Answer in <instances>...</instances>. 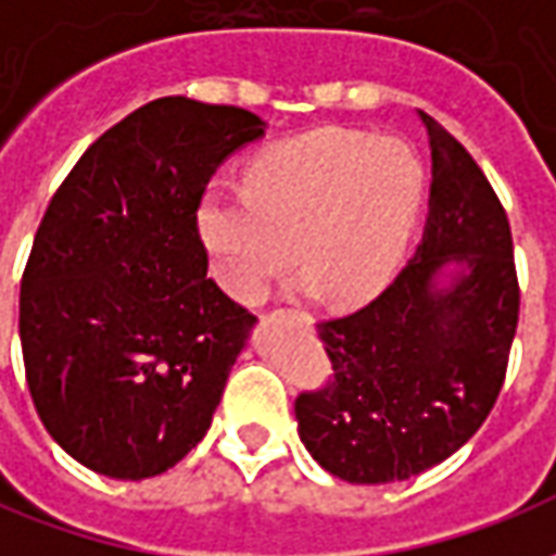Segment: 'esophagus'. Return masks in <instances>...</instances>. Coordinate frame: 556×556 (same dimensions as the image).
<instances>
[{"instance_id":"34e87169","label":"esophagus","mask_w":556,"mask_h":556,"mask_svg":"<svg viewBox=\"0 0 556 556\" xmlns=\"http://www.w3.org/2000/svg\"><path fill=\"white\" fill-rule=\"evenodd\" d=\"M294 315H298V318H301V321H306V325H309V321H313V318H309V315H306V313H294Z\"/></svg>"}]
</instances>
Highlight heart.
<instances>
[{"label":"heart","mask_w":556,"mask_h":556,"mask_svg":"<svg viewBox=\"0 0 556 556\" xmlns=\"http://www.w3.org/2000/svg\"><path fill=\"white\" fill-rule=\"evenodd\" d=\"M243 181L199 202V235L219 286L247 303L265 298L291 255L315 298L369 301L393 277L422 195L405 142L342 127L258 151Z\"/></svg>","instance_id":"b5f03b06"}]
</instances>
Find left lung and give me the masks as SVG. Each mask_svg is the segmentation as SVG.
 Masks as SVG:
<instances>
[{
	"label": "left lung",
	"mask_w": 556,
	"mask_h": 556,
	"mask_svg": "<svg viewBox=\"0 0 556 556\" xmlns=\"http://www.w3.org/2000/svg\"><path fill=\"white\" fill-rule=\"evenodd\" d=\"M429 217L399 277L363 309L318 321L333 378L294 399L327 473L381 485L441 465L501 396L518 327L513 231L477 160L431 115ZM446 264L459 267L440 286Z\"/></svg>",
	"instance_id": "8db88e82"
}]
</instances>
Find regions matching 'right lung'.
Returning <instances> with one entry per match:
<instances>
[{
    "label": "right lung",
    "mask_w": 556,
    "mask_h": 556,
    "mask_svg": "<svg viewBox=\"0 0 556 556\" xmlns=\"http://www.w3.org/2000/svg\"><path fill=\"white\" fill-rule=\"evenodd\" d=\"M265 134L241 106L160 98L67 172L20 282V342L43 429L113 479L157 477L205 438L255 325L207 277L199 202Z\"/></svg>",
    "instance_id": "1"
}]
</instances>
